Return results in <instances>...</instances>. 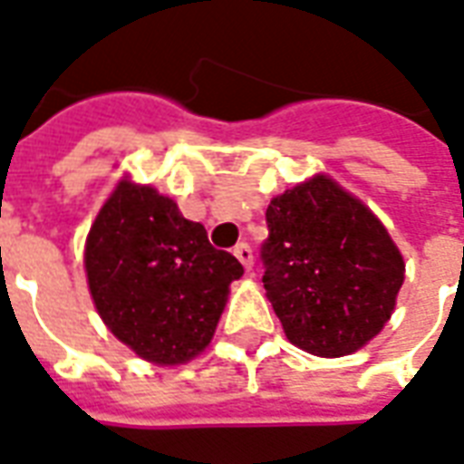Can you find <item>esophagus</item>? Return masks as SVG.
Returning <instances> with one entry per match:
<instances>
[{
  "instance_id": "34e87169",
  "label": "esophagus",
  "mask_w": 464,
  "mask_h": 464,
  "mask_svg": "<svg viewBox=\"0 0 464 464\" xmlns=\"http://www.w3.org/2000/svg\"><path fill=\"white\" fill-rule=\"evenodd\" d=\"M233 256L241 260L243 267L250 273V267H253V248H250L248 243H238V246L233 248Z\"/></svg>"
}]
</instances>
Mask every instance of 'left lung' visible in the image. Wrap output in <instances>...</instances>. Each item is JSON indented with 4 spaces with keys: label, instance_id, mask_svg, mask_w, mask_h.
Returning <instances> with one entry per match:
<instances>
[{
    "label": "left lung",
    "instance_id": "obj_1",
    "mask_svg": "<svg viewBox=\"0 0 464 464\" xmlns=\"http://www.w3.org/2000/svg\"><path fill=\"white\" fill-rule=\"evenodd\" d=\"M266 221L263 285L287 339L314 356H344L376 337L406 270L379 218L314 177L273 198Z\"/></svg>",
    "mask_w": 464,
    "mask_h": 464
}]
</instances>
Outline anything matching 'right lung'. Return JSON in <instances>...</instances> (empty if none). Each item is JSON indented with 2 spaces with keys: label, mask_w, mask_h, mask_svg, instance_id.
Masks as SVG:
<instances>
[{
  "label": "right lung",
  "mask_w": 464,
  "mask_h": 464,
  "mask_svg": "<svg viewBox=\"0 0 464 464\" xmlns=\"http://www.w3.org/2000/svg\"><path fill=\"white\" fill-rule=\"evenodd\" d=\"M85 273L120 342L147 362L181 363L208 346L243 266L171 198L122 181L88 233Z\"/></svg>",
  "instance_id": "obj_1"
}]
</instances>
